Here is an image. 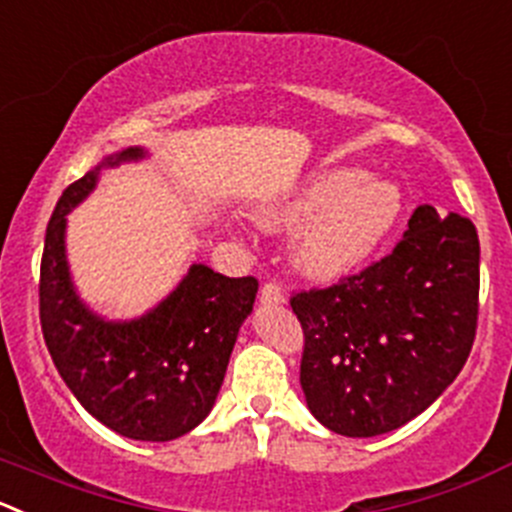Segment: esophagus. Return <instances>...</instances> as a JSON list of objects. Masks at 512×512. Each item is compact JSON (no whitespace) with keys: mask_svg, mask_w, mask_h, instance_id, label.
<instances>
[{"mask_svg":"<svg viewBox=\"0 0 512 512\" xmlns=\"http://www.w3.org/2000/svg\"><path fill=\"white\" fill-rule=\"evenodd\" d=\"M260 302L262 305H282V302H285V292H282V287L275 285V282H267L260 290Z\"/></svg>","mask_w":512,"mask_h":512,"instance_id":"obj_1","label":"esophagus"}]
</instances>
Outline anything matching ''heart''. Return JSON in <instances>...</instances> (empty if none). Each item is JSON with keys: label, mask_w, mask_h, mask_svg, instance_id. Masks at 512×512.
Instances as JSON below:
<instances>
[{"label": "heart", "mask_w": 512, "mask_h": 512, "mask_svg": "<svg viewBox=\"0 0 512 512\" xmlns=\"http://www.w3.org/2000/svg\"><path fill=\"white\" fill-rule=\"evenodd\" d=\"M403 215L395 182L367 177L357 167H330L255 210L272 232L300 225L290 262L310 282H337L360 270L388 240Z\"/></svg>", "instance_id": "b5f03b06"}]
</instances>
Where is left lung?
Segmentation results:
<instances>
[{
	"label": "left lung",
	"mask_w": 512,
	"mask_h": 512,
	"mask_svg": "<svg viewBox=\"0 0 512 512\" xmlns=\"http://www.w3.org/2000/svg\"><path fill=\"white\" fill-rule=\"evenodd\" d=\"M478 290L473 222L420 205L393 255L292 297L305 330L300 385L310 413L347 438H375L418 418L468 360Z\"/></svg>",
	"instance_id": "obj_1"
}]
</instances>
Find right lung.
Segmentation results:
<instances>
[{
    "label": "right lung",
    "mask_w": 512,
    "mask_h": 512,
    "mask_svg": "<svg viewBox=\"0 0 512 512\" xmlns=\"http://www.w3.org/2000/svg\"><path fill=\"white\" fill-rule=\"evenodd\" d=\"M147 157L145 147H124L62 192L44 237L39 320L54 367L92 418L124 438L167 443L210 415L257 280L192 262L165 300L130 320H109L79 297L67 215L92 195L102 170Z\"/></svg>",
    "instance_id": "1"
}]
</instances>
